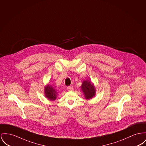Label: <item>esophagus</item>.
<instances>
[{
    "instance_id": "34e87169",
    "label": "esophagus",
    "mask_w": 146,
    "mask_h": 146,
    "mask_svg": "<svg viewBox=\"0 0 146 146\" xmlns=\"http://www.w3.org/2000/svg\"><path fill=\"white\" fill-rule=\"evenodd\" d=\"M67 90L68 91H71V90H73V88L72 86H68V87H67Z\"/></svg>"
}]
</instances>
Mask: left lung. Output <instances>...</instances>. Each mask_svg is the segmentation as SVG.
Listing matches in <instances>:
<instances>
[{
    "instance_id": "left-lung-1",
    "label": "left lung",
    "mask_w": 146,
    "mask_h": 146,
    "mask_svg": "<svg viewBox=\"0 0 146 146\" xmlns=\"http://www.w3.org/2000/svg\"><path fill=\"white\" fill-rule=\"evenodd\" d=\"M81 88L86 100H90L95 95L96 89L94 84L90 81L88 80H84L82 82Z\"/></svg>"
}]
</instances>
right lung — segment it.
Returning <instances> with one entry per match:
<instances>
[{"label":"right lung","mask_w":146,"mask_h":146,"mask_svg":"<svg viewBox=\"0 0 146 146\" xmlns=\"http://www.w3.org/2000/svg\"><path fill=\"white\" fill-rule=\"evenodd\" d=\"M44 94L45 97L50 101H55L56 98V91H55V89L52 88L51 85H48L45 87Z\"/></svg>","instance_id":"obj_1"}]
</instances>
